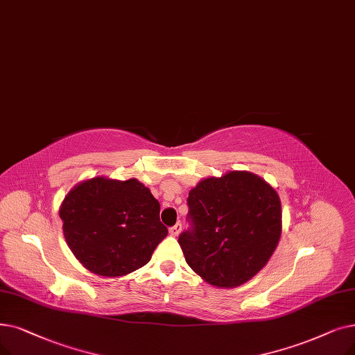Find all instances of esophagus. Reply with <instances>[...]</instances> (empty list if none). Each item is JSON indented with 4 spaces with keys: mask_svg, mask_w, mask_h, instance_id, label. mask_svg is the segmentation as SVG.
Here are the masks:
<instances>
[{
    "mask_svg": "<svg viewBox=\"0 0 355 355\" xmlns=\"http://www.w3.org/2000/svg\"><path fill=\"white\" fill-rule=\"evenodd\" d=\"M181 227H182V225H181L180 222L175 223L174 226L169 227V235H171V236H177V235L181 232Z\"/></svg>",
    "mask_w": 355,
    "mask_h": 355,
    "instance_id": "34e87169",
    "label": "esophagus"
}]
</instances>
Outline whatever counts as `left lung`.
I'll return each mask as SVG.
<instances>
[{"label":"left lung","instance_id":"left-lung-1","mask_svg":"<svg viewBox=\"0 0 355 355\" xmlns=\"http://www.w3.org/2000/svg\"><path fill=\"white\" fill-rule=\"evenodd\" d=\"M190 227L178 236L187 264L207 283L236 287L263 268L282 235L275 190L246 171L200 181L187 198Z\"/></svg>","mask_w":355,"mask_h":355}]
</instances>
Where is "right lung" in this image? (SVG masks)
Listing matches in <instances>:
<instances>
[{
    "mask_svg": "<svg viewBox=\"0 0 355 355\" xmlns=\"http://www.w3.org/2000/svg\"><path fill=\"white\" fill-rule=\"evenodd\" d=\"M59 216L76 259L104 277L144 267L168 235L158 200L135 178L87 180L68 193Z\"/></svg>",
    "mask_w": 355,
    "mask_h": 355,
    "instance_id": "obj_1",
    "label": "right lung"
}]
</instances>
